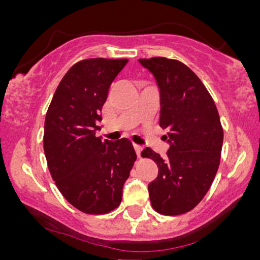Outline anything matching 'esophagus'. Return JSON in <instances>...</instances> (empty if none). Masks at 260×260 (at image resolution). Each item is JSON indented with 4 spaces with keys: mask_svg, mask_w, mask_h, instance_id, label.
Segmentation results:
<instances>
[{
    "mask_svg": "<svg viewBox=\"0 0 260 260\" xmlns=\"http://www.w3.org/2000/svg\"><path fill=\"white\" fill-rule=\"evenodd\" d=\"M134 150H136V153H137V156L140 157V153H142L143 148L140 147V145H138V144H134Z\"/></svg>",
    "mask_w": 260,
    "mask_h": 260,
    "instance_id": "1",
    "label": "esophagus"
}]
</instances>
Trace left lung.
Listing matches in <instances>:
<instances>
[{
	"instance_id": "1",
	"label": "left lung",
	"mask_w": 260,
	"mask_h": 260,
	"mask_svg": "<svg viewBox=\"0 0 260 260\" xmlns=\"http://www.w3.org/2000/svg\"><path fill=\"white\" fill-rule=\"evenodd\" d=\"M160 88V121L168 129L165 157L145 148L142 157L159 168L149 183L151 207L162 215H181L201 203L220 165L223 129L210 92L198 76L178 59L140 58ZM168 137H165V139Z\"/></svg>"
}]
</instances>
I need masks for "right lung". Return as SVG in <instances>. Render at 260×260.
<instances>
[{"label": "right lung", "mask_w": 260, "mask_h": 260, "mask_svg": "<svg viewBox=\"0 0 260 260\" xmlns=\"http://www.w3.org/2000/svg\"><path fill=\"white\" fill-rule=\"evenodd\" d=\"M127 58H88L74 63L47 109L44 151L61 194L85 214L115 210L137 154L132 142H103L95 132L109 88Z\"/></svg>", "instance_id": "right-lung-1"}]
</instances>
